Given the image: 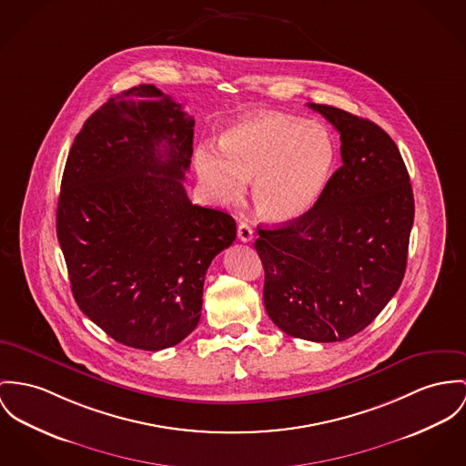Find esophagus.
<instances>
[{
  "label": "esophagus",
  "mask_w": 466,
  "mask_h": 466,
  "mask_svg": "<svg viewBox=\"0 0 466 466\" xmlns=\"http://www.w3.org/2000/svg\"><path fill=\"white\" fill-rule=\"evenodd\" d=\"M238 238H239L243 243H248V241L253 239V228H251L248 223L241 221V223L238 225Z\"/></svg>",
  "instance_id": "1"
}]
</instances>
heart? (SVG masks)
<instances>
[{
    "mask_svg": "<svg viewBox=\"0 0 466 466\" xmlns=\"http://www.w3.org/2000/svg\"><path fill=\"white\" fill-rule=\"evenodd\" d=\"M333 161L335 145L319 124L251 115L219 135V150H198L195 167L218 204H238L253 180L257 213L271 223H290L314 208Z\"/></svg>",
    "mask_w": 466,
    "mask_h": 466,
    "instance_id": "b5f03b06",
    "label": "heart"
}]
</instances>
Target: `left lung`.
Masks as SVG:
<instances>
[{
    "instance_id": "1",
    "label": "left lung",
    "mask_w": 466,
    "mask_h": 466,
    "mask_svg": "<svg viewBox=\"0 0 466 466\" xmlns=\"http://www.w3.org/2000/svg\"><path fill=\"white\" fill-rule=\"evenodd\" d=\"M340 133L342 167L307 215L257 228L266 312L282 331L340 342L376 319L400 286L415 216L394 140L374 122L309 103Z\"/></svg>"
}]
</instances>
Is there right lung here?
Here are the masks:
<instances>
[{
  "instance_id": "add662e5",
  "label": "right lung",
  "mask_w": 466,
  "mask_h": 466,
  "mask_svg": "<svg viewBox=\"0 0 466 466\" xmlns=\"http://www.w3.org/2000/svg\"><path fill=\"white\" fill-rule=\"evenodd\" d=\"M193 116L154 85L88 116L71 147L56 234L81 312L113 340L172 348L200 321L204 280L236 239L234 218L191 204L182 186Z\"/></svg>"
}]
</instances>
